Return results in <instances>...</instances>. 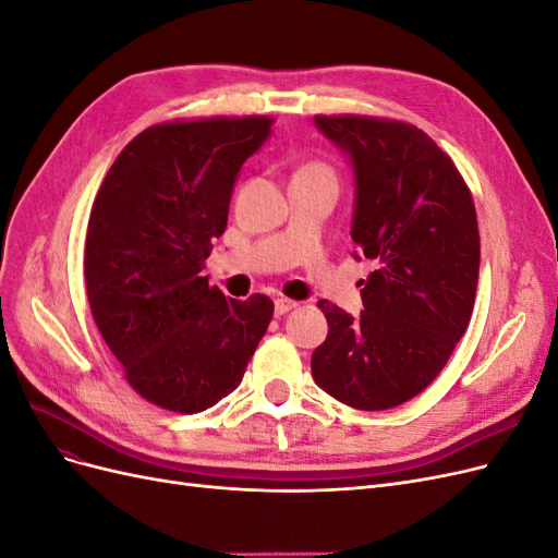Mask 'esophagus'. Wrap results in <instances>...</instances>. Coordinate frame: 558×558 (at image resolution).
I'll list each match as a JSON object with an SVG mask.
<instances>
[{"mask_svg": "<svg viewBox=\"0 0 558 558\" xmlns=\"http://www.w3.org/2000/svg\"><path fill=\"white\" fill-rule=\"evenodd\" d=\"M300 305V302H295V300H291V298H277L275 300V314L277 316H283V314H289L291 310H295Z\"/></svg>", "mask_w": 558, "mask_h": 558, "instance_id": "obj_1", "label": "esophagus"}]
</instances>
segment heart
I'll return each mask as SVG.
<instances>
[{"label":"heart","instance_id":"obj_1","mask_svg":"<svg viewBox=\"0 0 558 558\" xmlns=\"http://www.w3.org/2000/svg\"><path fill=\"white\" fill-rule=\"evenodd\" d=\"M300 172H330L332 174L330 167L324 162H307L305 167H300Z\"/></svg>","mask_w":558,"mask_h":558}]
</instances>
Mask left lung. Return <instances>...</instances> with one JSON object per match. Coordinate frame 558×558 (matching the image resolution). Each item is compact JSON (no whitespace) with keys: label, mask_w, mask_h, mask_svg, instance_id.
<instances>
[{"label":"left lung","mask_w":558,"mask_h":558,"mask_svg":"<svg viewBox=\"0 0 558 558\" xmlns=\"http://www.w3.org/2000/svg\"><path fill=\"white\" fill-rule=\"evenodd\" d=\"M356 174L351 240L377 269L359 318L318 300L328 337L314 381L353 410L379 412L442 373L475 307L480 228L468 183L424 130L377 116H314Z\"/></svg>","instance_id":"left-lung-1"}]
</instances>
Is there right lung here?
<instances>
[{
	"label": "right lung",
	"mask_w": 558,
	"mask_h": 558,
	"mask_svg": "<svg viewBox=\"0 0 558 558\" xmlns=\"http://www.w3.org/2000/svg\"><path fill=\"white\" fill-rule=\"evenodd\" d=\"M272 123L150 125L118 154L93 202L83 258L93 318L128 384L162 410L195 414L234 391L272 320L267 295L232 300L199 277L228 226L240 167Z\"/></svg>",
	"instance_id": "1"
}]
</instances>
